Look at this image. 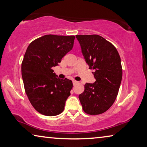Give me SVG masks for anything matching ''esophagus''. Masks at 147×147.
Segmentation results:
<instances>
[{"mask_svg":"<svg viewBox=\"0 0 147 147\" xmlns=\"http://www.w3.org/2000/svg\"><path fill=\"white\" fill-rule=\"evenodd\" d=\"M78 81H76V80H73V84L74 86H76V84H78Z\"/></svg>","mask_w":147,"mask_h":147,"instance_id":"34e87169","label":"esophagus"}]
</instances>
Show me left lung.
<instances>
[{"instance_id":"1","label":"left lung","mask_w":147,"mask_h":147,"mask_svg":"<svg viewBox=\"0 0 147 147\" xmlns=\"http://www.w3.org/2000/svg\"><path fill=\"white\" fill-rule=\"evenodd\" d=\"M76 38L96 80L85 84L79 100L86 113L98 115L113 105L118 94L123 76L120 56L112 44L98 35H76Z\"/></svg>"}]
</instances>
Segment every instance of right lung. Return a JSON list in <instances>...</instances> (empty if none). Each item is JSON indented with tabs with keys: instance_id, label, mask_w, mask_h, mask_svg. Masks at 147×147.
I'll use <instances>...</instances> for the list:
<instances>
[{
	"instance_id": "1",
	"label": "right lung",
	"mask_w": 147,
	"mask_h": 147,
	"mask_svg": "<svg viewBox=\"0 0 147 147\" xmlns=\"http://www.w3.org/2000/svg\"><path fill=\"white\" fill-rule=\"evenodd\" d=\"M74 36L45 35L29 45L21 65L24 89L32 106L39 113L55 116L63 111L73 82L59 79L53 67L72 50Z\"/></svg>"
}]
</instances>
